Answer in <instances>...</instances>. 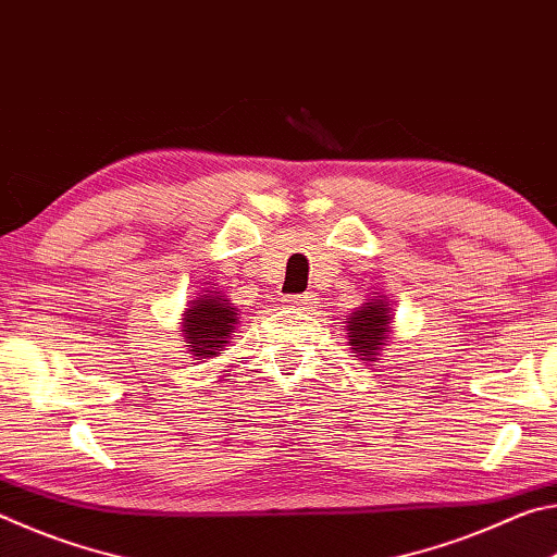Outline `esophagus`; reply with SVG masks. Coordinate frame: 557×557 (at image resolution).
<instances>
[{
    "label": "esophagus",
    "mask_w": 557,
    "mask_h": 557,
    "mask_svg": "<svg viewBox=\"0 0 557 557\" xmlns=\"http://www.w3.org/2000/svg\"><path fill=\"white\" fill-rule=\"evenodd\" d=\"M282 301H285V307L297 309V312H309V309H312V305H314V297L312 295H289Z\"/></svg>",
    "instance_id": "1"
}]
</instances>
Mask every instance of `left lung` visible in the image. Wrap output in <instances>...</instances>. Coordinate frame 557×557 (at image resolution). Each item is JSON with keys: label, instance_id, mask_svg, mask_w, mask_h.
<instances>
[{"label": "left lung", "instance_id": "obj_1", "mask_svg": "<svg viewBox=\"0 0 557 557\" xmlns=\"http://www.w3.org/2000/svg\"><path fill=\"white\" fill-rule=\"evenodd\" d=\"M393 312L385 299H371L363 307L351 312L346 322L348 332V346L354 348L363 361H373L375 356L385 351V338L391 334Z\"/></svg>", "mask_w": 557, "mask_h": 557}]
</instances>
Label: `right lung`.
Listing matches in <instances>:
<instances>
[{
    "mask_svg": "<svg viewBox=\"0 0 557 557\" xmlns=\"http://www.w3.org/2000/svg\"><path fill=\"white\" fill-rule=\"evenodd\" d=\"M238 324V309L231 307V299H225L221 292H211V295H199L188 305L182 332L184 342L191 356L213 358L223 351L228 344L231 332Z\"/></svg>",
    "mask_w": 557,
    "mask_h": 557,
    "instance_id": "right-lung-1",
    "label": "right lung"
}]
</instances>
